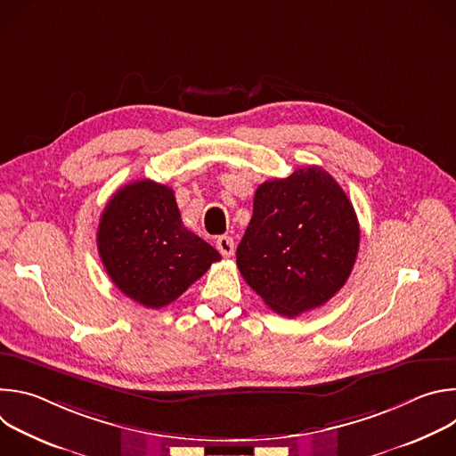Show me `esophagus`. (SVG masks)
I'll return each mask as SVG.
<instances>
[{"label": "esophagus", "mask_w": 456, "mask_h": 456, "mask_svg": "<svg viewBox=\"0 0 456 456\" xmlns=\"http://www.w3.org/2000/svg\"><path fill=\"white\" fill-rule=\"evenodd\" d=\"M216 248L220 250L222 256L229 257L234 254V240L231 236H218L216 238Z\"/></svg>", "instance_id": "1"}]
</instances>
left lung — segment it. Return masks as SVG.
<instances>
[{
  "mask_svg": "<svg viewBox=\"0 0 456 456\" xmlns=\"http://www.w3.org/2000/svg\"><path fill=\"white\" fill-rule=\"evenodd\" d=\"M359 238L346 192L330 173L308 166L256 189L236 264L274 312L296 317L341 290L354 269Z\"/></svg>",
  "mask_w": 456,
  "mask_h": 456,
  "instance_id": "1",
  "label": "left lung"
}]
</instances>
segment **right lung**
<instances>
[{"label": "right lung", "instance_id": "add662e5", "mask_svg": "<svg viewBox=\"0 0 456 456\" xmlns=\"http://www.w3.org/2000/svg\"><path fill=\"white\" fill-rule=\"evenodd\" d=\"M97 247L117 289L148 308L173 303L222 259L183 227L173 189L148 178L120 187L110 199Z\"/></svg>", "mask_w": 456, "mask_h": 456}]
</instances>
